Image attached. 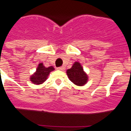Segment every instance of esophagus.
Here are the masks:
<instances>
[{
    "mask_svg": "<svg viewBox=\"0 0 131 131\" xmlns=\"http://www.w3.org/2000/svg\"><path fill=\"white\" fill-rule=\"evenodd\" d=\"M57 70H64V69H65V68H64V67H58V68H57Z\"/></svg>",
    "mask_w": 131,
    "mask_h": 131,
    "instance_id": "obj_1",
    "label": "esophagus"
}]
</instances>
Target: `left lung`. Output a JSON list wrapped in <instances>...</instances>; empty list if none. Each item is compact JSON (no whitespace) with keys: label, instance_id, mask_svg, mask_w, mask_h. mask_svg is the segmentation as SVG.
<instances>
[{"label":"left lung","instance_id":"obj_1","mask_svg":"<svg viewBox=\"0 0 131 131\" xmlns=\"http://www.w3.org/2000/svg\"><path fill=\"white\" fill-rule=\"evenodd\" d=\"M67 74L72 82L78 86H83L88 81V75L84 72L82 66L78 62H75L71 68L67 70Z\"/></svg>","mask_w":131,"mask_h":131}]
</instances>
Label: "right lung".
<instances>
[{
    "label": "right lung",
    "mask_w": 131,
    "mask_h": 131,
    "mask_svg": "<svg viewBox=\"0 0 131 131\" xmlns=\"http://www.w3.org/2000/svg\"><path fill=\"white\" fill-rule=\"evenodd\" d=\"M53 70L54 68L52 66L46 68L43 65V63H39L35 72L30 77V81L36 85L43 83L48 78L49 74Z\"/></svg>",
    "instance_id": "right-lung-1"
}]
</instances>
